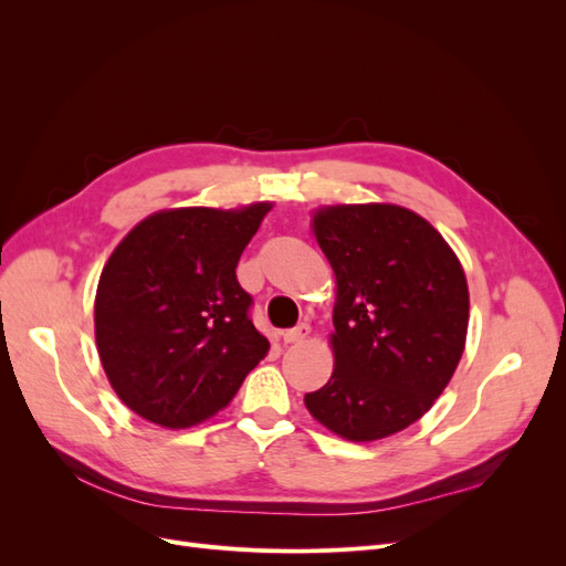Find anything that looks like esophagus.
Here are the masks:
<instances>
[{
  "label": "esophagus",
  "mask_w": 566,
  "mask_h": 566,
  "mask_svg": "<svg viewBox=\"0 0 566 566\" xmlns=\"http://www.w3.org/2000/svg\"><path fill=\"white\" fill-rule=\"evenodd\" d=\"M310 335H312V328H310V325H306V323L297 325V328H293V331H283V333H281L285 345H295V342H304Z\"/></svg>",
  "instance_id": "34e87169"
}]
</instances>
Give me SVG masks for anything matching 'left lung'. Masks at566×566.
<instances>
[{"mask_svg": "<svg viewBox=\"0 0 566 566\" xmlns=\"http://www.w3.org/2000/svg\"><path fill=\"white\" fill-rule=\"evenodd\" d=\"M312 233L335 273V366L306 410L347 441L397 434L434 406L465 352V271L401 205H321Z\"/></svg>", "mask_w": 566, "mask_h": 566, "instance_id": "8db88e82", "label": "left lung"}]
</instances>
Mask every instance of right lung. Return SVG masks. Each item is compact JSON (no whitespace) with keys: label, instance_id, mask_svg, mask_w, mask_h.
<instances>
[{"label":"right lung","instance_id":"obj_1","mask_svg":"<svg viewBox=\"0 0 566 566\" xmlns=\"http://www.w3.org/2000/svg\"><path fill=\"white\" fill-rule=\"evenodd\" d=\"M271 208L153 212L108 256L94 300L96 349L136 416L193 427L227 408L266 356L235 266Z\"/></svg>","mask_w":566,"mask_h":566}]
</instances>
